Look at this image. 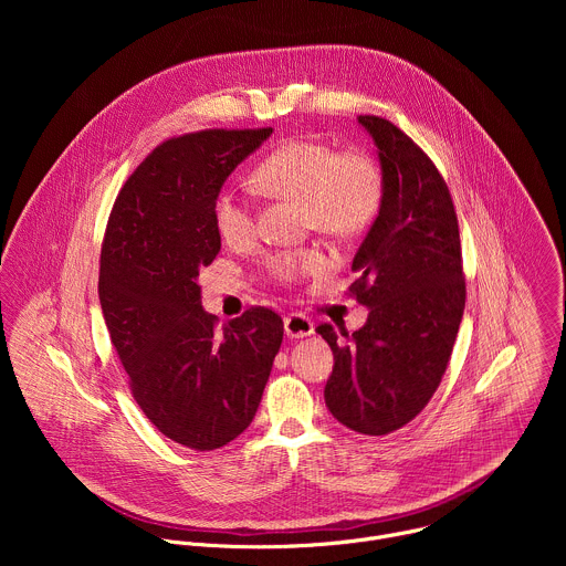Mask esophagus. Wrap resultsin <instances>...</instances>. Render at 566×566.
<instances>
[{
  "instance_id": "obj_1",
  "label": "esophagus",
  "mask_w": 566,
  "mask_h": 566,
  "mask_svg": "<svg viewBox=\"0 0 566 566\" xmlns=\"http://www.w3.org/2000/svg\"><path fill=\"white\" fill-rule=\"evenodd\" d=\"M284 334L293 340H297V338H308V336H313L315 334V327H313V322L306 317V315H302V313H289L286 317H284Z\"/></svg>"
}]
</instances>
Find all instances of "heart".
<instances>
[{"label": "heart", "instance_id": "1", "mask_svg": "<svg viewBox=\"0 0 566 566\" xmlns=\"http://www.w3.org/2000/svg\"><path fill=\"white\" fill-rule=\"evenodd\" d=\"M253 184L266 195L302 201L311 223L340 237L367 228L382 201V175L369 154L311 138L271 151L255 168ZM212 221L226 244H244L255 232V206L249 195L223 188L212 201ZM325 264L317 251H284L269 262L280 280L317 273Z\"/></svg>", "mask_w": 566, "mask_h": 566}]
</instances>
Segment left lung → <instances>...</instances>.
I'll return each instance as SVG.
<instances>
[{"instance_id": "1", "label": "left lung", "mask_w": 566, "mask_h": 566, "mask_svg": "<svg viewBox=\"0 0 566 566\" xmlns=\"http://www.w3.org/2000/svg\"><path fill=\"white\" fill-rule=\"evenodd\" d=\"M382 175L378 217L354 258L349 286L369 308L365 325L343 334L317 327L334 352L325 402L360 434L410 423L437 391L463 317L465 282L457 212L426 151L396 125L358 116Z\"/></svg>"}]
</instances>
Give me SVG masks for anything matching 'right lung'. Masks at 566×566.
<instances>
[{
  "label": "right lung",
  "mask_w": 566,
  "mask_h": 566,
  "mask_svg": "<svg viewBox=\"0 0 566 566\" xmlns=\"http://www.w3.org/2000/svg\"><path fill=\"white\" fill-rule=\"evenodd\" d=\"M271 134L206 129L158 145L123 186L103 241L98 295L132 394L158 432L199 452L251 426L282 345L280 315L262 306L217 329L199 286L221 249L212 201Z\"/></svg>",
  "instance_id": "add662e5"
}]
</instances>
